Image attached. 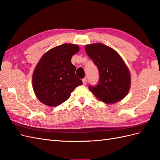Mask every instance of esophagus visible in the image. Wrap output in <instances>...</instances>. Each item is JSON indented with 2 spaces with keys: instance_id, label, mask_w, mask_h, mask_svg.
I'll return each instance as SVG.
<instances>
[{
  "instance_id": "esophagus-1",
  "label": "esophagus",
  "mask_w": 160,
  "mask_h": 160,
  "mask_svg": "<svg viewBox=\"0 0 160 160\" xmlns=\"http://www.w3.org/2000/svg\"><path fill=\"white\" fill-rule=\"evenodd\" d=\"M82 83H83V85H86V84H87V78H84V79H82Z\"/></svg>"
}]
</instances>
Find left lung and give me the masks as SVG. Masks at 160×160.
Returning a JSON list of instances; mask_svg holds the SVG:
<instances>
[{
  "label": "left lung",
  "mask_w": 160,
  "mask_h": 160,
  "mask_svg": "<svg viewBox=\"0 0 160 160\" xmlns=\"http://www.w3.org/2000/svg\"><path fill=\"white\" fill-rule=\"evenodd\" d=\"M85 51L99 71V82L89 90L100 100L115 103L127 96L131 87V74L119 53L102 43L85 46Z\"/></svg>",
  "instance_id": "1"
}]
</instances>
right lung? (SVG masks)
<instances>
[{
    "label": "right lung",
    "mask_w": 160,
    "mask_h": 160,
    "mask_svg": "<svg viewBox=\"0 0 160 160\" xmlns=\"http://www.w3.org/2000/svg\"><path fill=\"white\" fill-rule=\"evenodd\" d=\"M79 47L63 44L47 52L33 71L32 86L37 98L49 107H56L68 100L75 88L82 84L71 63Z\"/></svg>",
    "instance_id": "add662e5"
}]
</instances>
